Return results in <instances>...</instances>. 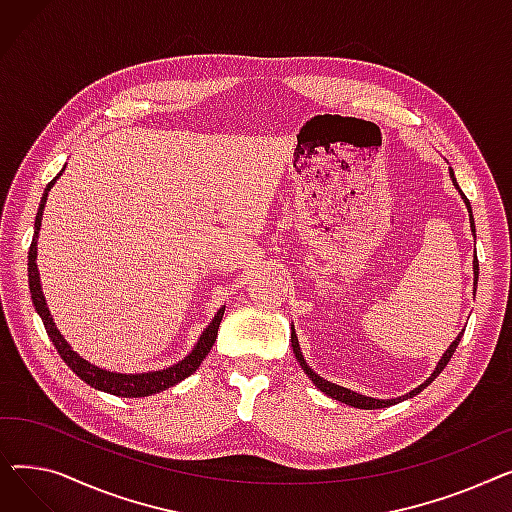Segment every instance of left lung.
<instances>
[{"mask_svg": "<svg viewBox=\"0 0 512 512\" xmlns=\"http://www.w3.org/2000/svg\"><path fill=\"white\" fill-rule=\"evenodd\" d=\"M450 178H452V184L456 186V191L461 193V197H463V201H465V205H467V209H469V220H471V232L475 234V222H473V211H471V205H469V199L463 195V191L459 188V182H456V178H454V172H452V168H450ZM473 274H475V278H473V284H475V290H477V278H479V263H477V255H475V261H473ZM465 332V330H463ZM463 332L454 338V342L446 348V353L442 355V359L438 361V365H436V369H434V373L429 375V378L421 384V386H417L415 390H411L409 394H405V396H400V398H388V400H382V398H371V396H365V394H359V392H353V390H348V388H342V386H336V384H332V382H328V380H324V378H319V375L307 365V361H305V357H303V353H301V346H299V338H297V332H294V328H292V332H290V342H292V351H294V357H297V361L301 363V367H303V371L309 375L311 378V382L324 392V394H328V396H332L334 400H340V402H344V405H348V407H355V409H384V407H392V405H396V402H400V400H407V398H413L415 394H419L425 386H429L432 384L438 375L442 373V369L448 365V361H450V357L454 355V351H456V346H459V342H461V338H463Z\"/></svg>", "mask_w": 512, "mask_h": 512, "instance_id": "8db88e82", "label": "left lung"}]
</instances>
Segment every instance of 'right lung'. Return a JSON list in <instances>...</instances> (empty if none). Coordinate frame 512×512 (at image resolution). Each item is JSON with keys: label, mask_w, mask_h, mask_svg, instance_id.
Masks as SVG:
<instances>
[{"label": "right lung", "mask_w": 512, "mask_h": 512, "mask_svg": "<svg viewBox=\"0 0 512 512\" xmlns=\"http://www.w3.org/2000/svg\"><path fill=\"white\" fill-rule=\"evenodd\" d=\"M62 172L47 184L45 193L41 197L37 218H35V234H33V242H31V249H29V288H31V299H33L35 311L39 313L43 326H45V332H47L49 340L53 342V346L58 348V353L64 359V363L91 388L107 392V394H114V396H124V398H141V396H151V394H157V392H164V390L176 386L178 382H182L184 378H188V375L199 369V365L203 363V359L211 351L215 338H218V328H220V321L224 317L226 307H222L218 313H215V317L211 319V324L203 330V334L197 340L193 351L188 353L182 361H178V363H174L172 367H166V369L149 371V373H116V371L101 369V367H97V365L89 363L87 359L80 357L76 351H72V346L60 334L56 324H53V317L47 309L41 280H39V270H37V238H39V230H41L47 193L51 191V186L56 184V180L62 176Z\"/></svg>", "instance_id": "add662e5"}]
</instances>
